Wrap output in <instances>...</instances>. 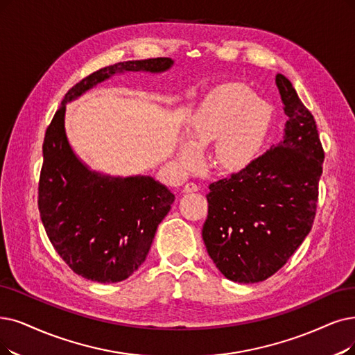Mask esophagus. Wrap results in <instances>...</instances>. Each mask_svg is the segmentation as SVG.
Masks as SVG:
<instances>
[{"instance_id": "1", "label": "esophagus", "mask_w": 355, "mask_h": 355, "mask_svg": "<svg viewBox=\"0 0 355 355\" xmlns=\"http://www.w3.org/2000/svg\"><path fill=\"white\" fill-rule=\"evenodd\" d=\"M198 189H200V187H198V185H195V183H192V182H189V183H187V185H185V188H183V191H185V192H196Z\"/></svg>"}]
</instances>
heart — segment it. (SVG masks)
<instances>
[{"label": "heart", "mask_w": 355, "mask_h": 355, "mask_svg": "<svg viewBox=\"0 0 355 355\" xmlns=\"http://www.w3.org/2000/svg\"><path fill=\"white\" fill-rule=\"evenodd\" d=\"M272 109L242 83H225L204 98L189 122L191 143L180 147L182 166L193 170L201 151L216 144V162L225 170H242L262 148Z\"/></svg>", "instance_id": "obj_1"}]
</instances>
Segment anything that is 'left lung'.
<instances>
[{"label":"left lung","mask_w":355,"mask_h":355,"mask_svg":"<svg viewBox=\"0 0 355 355\" xmlns=\"http://www.w3.org/2000/svg\"><path fill=\"white\" fill-rule=\"evenodd\" d=\"M275 83L286 122L279 144L209 185L207 252L236 282H259L287 263L313 225L324 151L316 121L282 74Z\"/></svg>","instance_id":"8db88e82"}]
</instances>
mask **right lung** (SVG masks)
Masks as SVG:
<instances>
[{
	"label": "right lung",
	"instance_id": "obj_1",
	"mask_svg": "<svg viewBox=\"0 0 355 355\" xmlns=\"http://www.w3.org/2000/svg\"><path fill=\"white\" fill-rule=\"evenodd\" d=\"M170 58L118 62L94 71L64 96L46 128L37 207L51 243L62 261L84 278L119 282L147 258L159 224L175 195L150 176L107 178L83 166L65 137V103L121 71L160 73Z\"/></svg>",
	"mask_w": 355,
	"mask_h": 355
}]
</instances>
